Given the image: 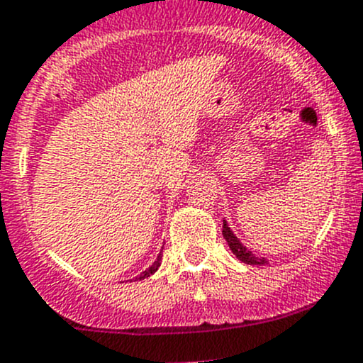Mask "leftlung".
<instances>
[{
	"label": "left lung",
	"mask_w": 363,
	"mask_h": 363,
	"mask_svg": "<svg viewBox=\"0 0 363 363\" xmlns=\"http://www.w3.org/2000/svg\"><path fill=\"white\" fill-rule=\"evenodd\" d=\"M223 238L227 239L228 246H230V250L234 252V255L238 257L239 260H242V262H246V264H264V262H266L264 259H259V257L253 255L250 250H246L245 246L239 242V239L235 238V235L232 234L230 228H228L227 221H223Z\"/></svg>",
	"instance_id": "1"
}]
</instances>
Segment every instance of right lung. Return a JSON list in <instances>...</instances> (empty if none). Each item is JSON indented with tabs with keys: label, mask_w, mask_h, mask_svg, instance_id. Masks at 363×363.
Wrapping results in <instances>:
<instances>
[{
	"label": "right lung",
	"mask_w": 363,
	"mask_h": 363,
	"mask_svg": "<svg viewBox=\"0 0 363 363\" xmlns=\"http://www.w3.org/2000/svg\"><path fill=\"white\" fill-rule=\"evenodd\" d=\"M160 264H161V253H160V257H157V259H156V262H154L152 266L149 267V269H145V271H143L142 275H140L138 279H136V280L147 279V277H150V275H152V273H156V271H157V267H160Z\"/></svg>",
	"instance_id": "1"
}]
</instances>
